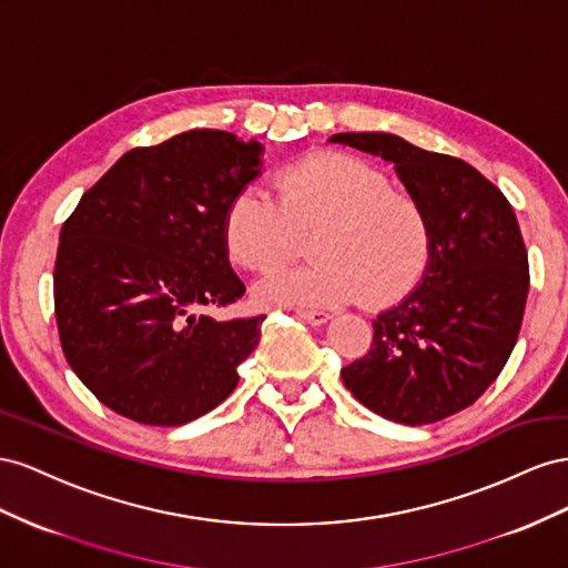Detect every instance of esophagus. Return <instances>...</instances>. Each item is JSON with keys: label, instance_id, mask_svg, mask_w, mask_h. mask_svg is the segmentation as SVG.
<instances>
[{"label": "esophagus", "instance_id": "esophagus-1", "mask_svg": "<svg viewBox=\"0 0 568 568\" xmlns=\"http://www.w3.org/2000/svg\"><path fill=\"white\" fill-rule=\"evenodd\" d=\"M297 316L310 323V326H323V323H328L333 316L328 312H297Z\"/></svg>", "mask_w": 568, "mask_h": 568}]
</instances>
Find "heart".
<instances>
[{"mask_svg": "<svg viewBox=\"0 0 568 568\" xmlns=\"http://www.w3.org/2000/svg\"><path fill=\"white\" fill-rule=\"evenodd\" d=\"M317 229L312 265L271 274L256 295L271 304L387 306L407 297L430 266L433 233L424 204L390 175L347 152H316L273 175V197L240 187L225 204L229 256L270 273L296 251V233Z\"/></svg>", "mask_w": 568, "mask_h": 568, "instance_id": "b5f03b06", "label": "heart"}]
</instances>
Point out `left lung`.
Masks as SVG:
<instances>
[{
  "mask_svg": "<svg viewBox=\"0 0 568 568\" xmlns=\"http://www.w3.org/2000/svg\"><path fill=\"white\" fill-rule=\"evenodd\" d=\"M331 140L395 161L433 233L424 281L374 321V343L343 383L387 420L435 424L471 407L516 345L530 285L521 229L501 190L457 156L390 133Z\"/></svg>",
  "mask_w": 568,
  "mask_h": 568,
  "instance_id": "left-lung-1",
  "label": "left lung"
}]
</instances>
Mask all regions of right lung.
<instances>
[{"label":"right lung","instance_id":"add662e5","mask_svg":"<svg viewBox=\"0 0 568 568\" xmlns=\"http://www.w3.org/2000/svg\"><path fill=\"white\" fill-rule=\"evenodd\" d=\"M262 144L187 131L125 152L63 221L54 264L61 349L111 412L183 426L237 385L264 314L216 321L245 295L223 212L258 173Z\"/></svg>","mask_w":568,"mask_h":568}]
</instances>
